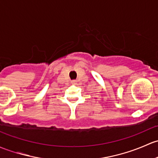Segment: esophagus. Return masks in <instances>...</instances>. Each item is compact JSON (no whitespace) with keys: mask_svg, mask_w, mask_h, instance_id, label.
I'll list each match as a JSON object with an SVG mask.
<instances>
[{"mask_svg":"<svg viewBox=\"0 0 158 158\" xmlns=\"http://www.w3.org/2000/svg\"><path fill=\"white\" fill-rule=\"evenodd\" d=\"M72 83L75 84V83H76V81H73V82H72Z\"/></svg>","mask_w":158,"mask_h":158,"instance_id":"obj_1","label":"esophagus"}]
</instances>
